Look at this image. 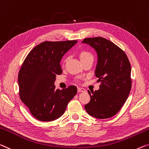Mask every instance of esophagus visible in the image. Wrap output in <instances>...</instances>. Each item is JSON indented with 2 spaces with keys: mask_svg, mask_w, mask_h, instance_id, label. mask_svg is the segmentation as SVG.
Masks as SVG:
<instances>
[{
  "mask_svg": "<svg viewBox=\"0 0 149 149\" xmlns=\"http://www.w3.org/2000/svg\"><path fill=\"white\" fill-rule=\"evenodd\" d=\"M85 91V89L82 88H77V92H82Z\"/></svg>",
  "mask_w": 149,
  "mask_h": 149,
  "instance_id": "1",
  "label": "esophagus"
}]
</instances>
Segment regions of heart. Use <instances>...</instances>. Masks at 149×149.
Here are the masks:
<instances>
[{"label":"heart","instance_id":"1","mask_svg":"<svg viewBox=\"0 0 149 149\" xmlns=\"http://www.w3.org/2000/svg\"><path fill=\"white\" fill-rule=\"evenodd\" d=\"M79 58H80L81 61H83L88 58H93V57L92 55L89 52H87V51H81L79 53Z\"/></svg>","mask_w":149,"mask_h":149}]
</instances>
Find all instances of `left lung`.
Masks as SVG:
<instances>
[{
  "label": "left lung",
  "mask_w": 149,
  "mask_h": 149,
  "mask_svg": "<svg viewBox=\"0 0 149 149\" xmlns=\"http://www.w3.org/2000/svg\"><path fill=\"white\" fill-rule=\"evenodd\" d=\"M97 54L95 75L100 81V89L88 91L90 101L85 105L89 114L99 119L116 115L125 103L132 86L131 66L123 49L109 40L100 37L86 38Z\"/></svg>",
  "instance_id": "left-lung-1"
}]
</instances>
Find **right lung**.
<instances>
[{"label":"right lung","mask_w":149,"mask_h":149,"mask_svg":"<svg viewBox=\"0 0 149 149\" xmlns=\"http://www.w3.org/2000/svg\"><path fill=\"white\" fill-rule=\"evenodd\" d=\"M76 40L44 41L29 53L18 75L19 96L33 116L40 121H53L65 112L77 94L75 86L59 90L54 82L62 74L60 61Z\"/></svg>","instance_id":"obj_1"}]
</instances>
